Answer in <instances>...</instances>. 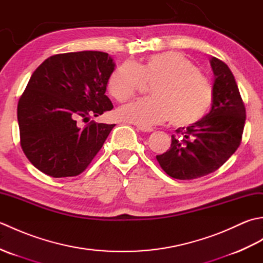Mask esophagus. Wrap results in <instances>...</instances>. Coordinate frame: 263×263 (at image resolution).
Masks as SVG:
<instances>
[{
  "mask_svg": "<svg viewBox=\"0 0 263 263\" xmlns=\"http://www.w3.org/2000/svg\"><path fill=\"white\" fill-rule=\"evenodd\" d=\"M138 130H140L141 132H153L154 128H152V127H144V126H138Z\"/></svg>",
  "mask_w": 263,
  "mask_h": 263,
  "instance_id": "obj_1",
  "label": "esophagus"
}]
</instances>
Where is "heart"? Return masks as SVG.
Listing matches in <instances>:
<instances>
[{"instance_id":"b5f03b06","label":"heart","mask_w":263,"mask_h":263,"mask_svg":"<svg viewBox=\"0 0 263 263\" xmlns=\"http://www.w3.org/2000/svg\"><path fill=\"white\" fill-rule=\"evenodd\" d=\"M152 97L119 108L120 120L149 127L171 121L175 127H189L202 121L214 103V87L183 54H154L143 63L125 62L108 78L107 90L116 102L124 103L143 87Z\"/></svg>"}]
</instances>
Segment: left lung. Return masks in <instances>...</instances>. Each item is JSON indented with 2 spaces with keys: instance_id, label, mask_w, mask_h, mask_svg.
<instances>
[{
  "instance_id": "left-lung-1",
  "label": "left lung",
  "mask_w": 263,
  "mask_h": 263,
  "mask_svg": "<svg viewBox=\"0 0 263 263\" xmlns=\"http://www.w3.org/2000/svg\"><path fill=\"white\" fill-rule=\"evenodd\" d=\"M215 74L211 110L198 124L177 128L170 149L156 156L167 175L194 180L224 165L242 141L247 111L232 71L217 58L210 60Z\"/></svg>"
}]
</instances>
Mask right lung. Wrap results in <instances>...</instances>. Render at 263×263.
I'll list each match as a JSON object with an SVG mask.
<instances>
[{
    "label": "right lung",
    "instance_id": "obj_1",
    "mask_svg": "<svg viewBox=\"0 0 263 263\" xmlns=\"http://www.w3.org/2000/svg\"><path fill=\"white\" fill-rule=\"evenodd\" d=\"M114 62L107 53L57 54L33 71L18 103L20 144L37 170L52 177L81 174L115 124L90 121L111 110L106 96Z\"/></svg>",
    "mask_w": 263,
    "mask_h": 263
}]
</instances>
